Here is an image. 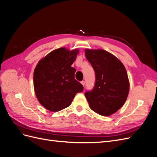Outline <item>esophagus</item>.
I'll list each match as a JSON object with an SVG mask.
<instances>
[{
    "mask_svg": "<svg viewBox=\"0 0 157 157\" xmlns=\"http://www.w3.org/2000/svg\"><path fill=\"white\" fill-rule=\"evenodd\" d=\"M81 84H82L83 86H84V85H85V81H84V80H83V81L81 82Z\"/></svg>",
    "mask_w": 157,
    "mask_h": 157,
    "instance_id": "esophagus-1",
    "label": "esophagus"
}]
</instances>
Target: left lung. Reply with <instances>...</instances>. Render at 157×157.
Returning <instances> with one entry per match:
<instances>
[{"mask_svg": "<svg viewBox=\"0 0 157 157\" xmlns=\"http://www.w3.org/2000/svg\"><path fill=\"white\" fill-rule=\"evenodd\" d=\"M85 56L95 71L96 80L92 91L85 92L90 109L108 117L116 113L128 98L130 83L121 61L109 52L85 50Z\"/></svg>", "mask_w": 157, "mask_h": 157, "instance_id": "1", "label": "left lung"}]
</instances>
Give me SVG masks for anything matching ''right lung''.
<instances>
[{
    "label": "right lung",
    "instance_id": "right-lung-1",
    "mask_svg": "<svg viewBox=\"0 0 157 157\" xmlns=\"http://www.w3.org/2000/svg\"><path fill=\"white\" fill-rule=\"evenodd\" d=\"M78 50H54L39 61L33 74L36 96L48 110L57 112L69 107L83 86L75 78L76 69L71 67Z\"/></svg>",
    "mask_w": 157,
    "mask_h": 157
}]
</instances>
